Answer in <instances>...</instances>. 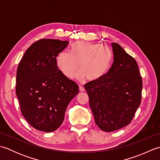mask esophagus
I'll return each mask as SVG.
<instances>
[{"mask_svg": "<svg viewBox=\"0 0 160 160\" xmlns=\"http://www.w3.org/2000/svg\"><path fill=\"white\" fill-rule=\"evenodd\" d=\"M79 89H80V91H84V87H82V86L79 85Z\"/></svg>", "mask_w": 160, "mask_h": 160, "instance_id": "34e87169", "label": "esophagus"}]
</instances>
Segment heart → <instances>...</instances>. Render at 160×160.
<instances>
[{
    "label": "heart",
    "mask_w": 160,
    "mask_h": 160,
    "mask_svg": "<svg viewBox=\"0 0 160 160\" xmlns=\"http://www.w3.org/2000/svg\"><path fill=\"white\" fill-rule=\"evenodd\" d=\"M113 55L107 46L90 42L78 41L70 47V53L61 52L57 56V65L64 76L73 78L77 74L79 80L87 78L90 81L100 80L111 65Z\"/></svg>",
    "instance_id": "obj_1"
}]
</instances>
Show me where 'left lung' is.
Returning a JSON list of instances; mask_svg holds the SVG:
<instances>
[{
	"mask_svg": "<svg viewBox=\"0 0 160 160\" xmlns=\"http://www.w3.org/2000/svg\"><path fill=\"white\" fill-rule=\"evenodd\" d=\"M113 62L107 74L84 84L95 122L111 132L128 125L142 99V81L135 60L116 42L111 44Z\"/></svg>",
	"mask_w": 160,
	"mask_h": 160,
	"instance_id": "1",
	"label": "left lung"
}]
</instances>
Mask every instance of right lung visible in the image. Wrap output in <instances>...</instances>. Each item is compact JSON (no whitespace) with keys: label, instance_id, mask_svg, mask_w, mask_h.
I'll use <instances>...</instances> for the list:
<instances>
[{"label":"right lung","instance_id":"add662e5","mask_svg":"<svg viewBox=\"0 0 160 160\" xmlns=\"http://www.w3.org/2000/svg\"><path fill=\"white\" fill-rule=\"evenodd\" d=\"M68 41L41 39L27 49L16 73V93L21 113L37 130L49 132L60 127L78 84L58 69L56 57Z\"/></svg>","mask_w":160,"mask_h":160}]
</instances>
